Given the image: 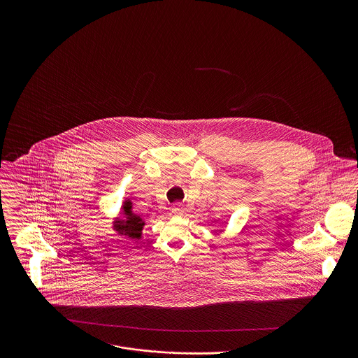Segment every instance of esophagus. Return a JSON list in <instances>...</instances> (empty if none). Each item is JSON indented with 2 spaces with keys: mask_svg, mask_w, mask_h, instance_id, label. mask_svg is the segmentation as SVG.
<instances>
[{
  "mask_svg": "<svg viewBox=\"0 0 358 358\" xmlns=\"http://www.w3.org/2000/svg\"><path fill=\"white\" fill-rule=\"evenodd\" d=\"M172 212H173L176 216H180V215H183L185 208H183V205L176 203V204L172 205Z\"/></svg>",
  "mask_w": 358,
  "mask_h": 358,
  "instance_id": "esophagus-1",
  "label": "esophagus"
}]
</instances>
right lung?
<instances>
[{
  "label": "right lung",
  "instance_id": "add662e5",
  "mask_svg": "<svg viewBox=\"0 0 358 358\" xmlns=\"http://www.w3.org/2000/svg\"><path fill=\"white\" fill-rule=\"evenodd\" d=\"M124 213H125V220H121L117 223V227L115 230L120 233V234H125L134 240H138L141 238L142 236V230H143V226H145V222L142 220V217H139L138 215H134L132 210H131V203L129 201H125L124 203Z\"/></svg>",
  "mask_w": 358,
  "mask_h": 358
}]
</instances>
